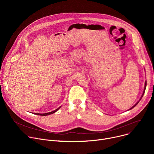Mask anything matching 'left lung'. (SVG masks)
I'll list each match as a JSON object with an SVG mask.
<instances>
[{"mask_svg":"<svg viewBox=\"0 0 154 154\" xmlns=\"http://www.w3.org/2000/svg\"><path fill=\"white\" fill-rule=\"evenodd\" d=\"M146 83H145V87H144V92H143V95H142V96H141V99H140V100H141V98H142V97H143V95H144V92H145V90H146ZM138 102H139V101H138V102H137V103H136V104H135V105H134V106H132V107H131V108H130V109H132V108H134V107H135V106H136V105H137V104H138Z\"/></svg>","mask_w":154,"mask_h":154,"instance_id":"left-lung-1","label":"left lung"}]
</instances>
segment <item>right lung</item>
<instances>
[{"instance_id": "add662e5", "label": "right lung", "mask_w": 154, "mask_h": 154, "mask_svg": "<svg viewBox=\"0 0 154 154\" xmlns=\"http://www.w3.org/2000/svg\"><path fill=\"white\" fill-rule=\"evenodd\" d=\"M61 106H60L59 108H58L57 109H56L55 110H54V111H53V112H49V113H43V114H39V113H34V114H35V115H40V116H47V115H51V114H53V113H55L58 109L60 108Z\"/></svg>"}]
</instances>
